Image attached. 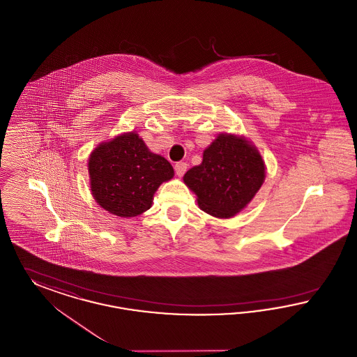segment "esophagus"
Here are the masks:
<instances>
[{"label": "esophagus", "mask_w": 357, "mask_h": 357, "mask_svg": "<svg viewBox=\"0 0 357 357\" xmlns=\"http://www.w3.org/2000/svg\"><path fill=\"white\" fill-rule=\"evenodd\" d=\"M187 163H185V162H178L176 165H175V172H176V175L178 176H183V174H185V172H187Z\"/></svg>", "instance_id": "obj_1"}]
</instances>
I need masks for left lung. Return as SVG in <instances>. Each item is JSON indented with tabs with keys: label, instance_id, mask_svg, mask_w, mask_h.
<instances>
[{
	"label": "left lung",
	"instance_id": "1",
	"mask_svg": "<svg viewBox=\"0 0 357 357\" xmlns=\"http://www.w3.org/2000/svg\"><path fill=\"white\" fill-rule=\"evenodd\" d=\"M264 178V162L252 143L244 137L219 134L203 151L199 166L185 172L183 181L204 213L227 219L252 200Z\"/></svg>",
	"mask_w": 357,
	"mask_h": 357
}]
</instances>
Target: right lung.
<instances>
[{"mask_svg": "<svg viewBox=\"0 0 357 357\" xmlns=\"http://www.w3.org/2000/svg\"><path fill=\"white\" fill-rule=\"evenodd\" d=\"M90 190L102 208L122 218L142 214L174 176L170 162L151 153L134 131L102 142L89 158Z\"/></svg>", "mask_w": 357, "mask_h": 357, "instance_id": "right-lung-1", "label": "right lung"}]
</instances>
